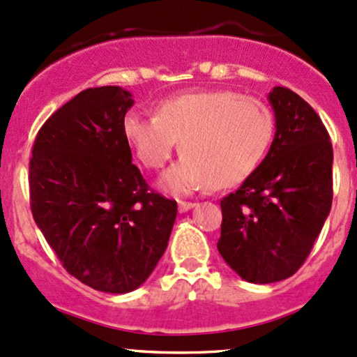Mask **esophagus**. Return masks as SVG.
<instances>
[{"label": "esophagus", "instance_id": "esophagus-1", "mask_svg": "<svg viewBox=\"0 0 357 357\" xmlns=\"http://www.w3.org/2000/svg\"><path fill=\"white\" fill-rule=\"evenodd\" d=\"M195 203H190V201H179L178 203V209H179V213H186V211H190V209H192L195 208Z\"/></svg>", "mask_w": 357, "mask_h": 357}]
</instances>
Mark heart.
I'll return each mask as SVG.
<instances>
[{
  "label": "heart",
  "instance_id": "heart-1",
  "mask_svg": "<svg viewBox=\"0 0 357 357\" xmlns=\"http://www.w3.org/2000/svg\"><path fill=\"white\" fill-rule=\"evenodd\" d=\"M274 116L257 98L229 89H203L167 96L154 118L130 111L121 131L146 169L166 165L179 141L183 156L161 176V190L174 196L209 186L243 183L271 148Z\"/></svg>",
  "mask_w": 357,
  "mask_h": 357
}]
</instances>
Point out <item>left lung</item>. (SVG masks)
<instances>
[{
	"mask_svg": "<svg viewBox=\"0 0 357 357\" xmlns=\"http://www.w3.org/2000/svg\"><path fill=\"white\" fill-rule=\"evenodd\" d=\"M276 132L268 154L221 199L218 251L244 281L293 276L311 252L333 203V146L316 111L291 89L268 96Z\"/></svg>",
	"mask_w": 357,
	"mask_h": 357,
	"instance_id": "1",
	"label": "left lung"
}]
</instances>
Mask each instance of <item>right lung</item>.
<instances>
[{"label":"right lung","mask_w":357,"mask_h":357,"mask_svg":"<svg viewBox=\"0 0 357 357\" xmlns=\"http://www.w3.org/2000/svg\"><path fill=\"white\" fill-rule=\"evenodd\" d=\"M119 86L88 88L38 131L29 197L38 227L68 273L102 293L139 287L165 255L178 204L132 165Z\"/></svg>","instance_id":"1"}]
</instances>
